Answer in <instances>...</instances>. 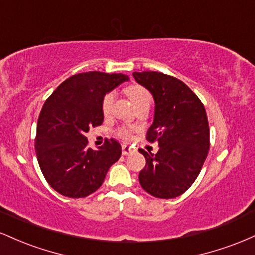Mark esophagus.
<instances>
[{
    "label": "esophagus",
    "instance_id": "1",
    "mask_svg": "<svg viewBox=\"0 0 255 255\" xmlns=\"http://www.w3.org/2000/svg\"><path fill=\"white\" fill-rule=\"evenodd\" d=\"M134 151V148L131 147V146H129V145H122V154H124V156H127V154H129V153H131V152Z\"/></svg>",
    "mask_w": 255,
    "mask_h": 255
}]
</instances>
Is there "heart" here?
Here are the masks:
<instances>
[{
    "instance_id": "1",
    "label": "heart",
    "mask_w": 255,
    "mask_h": 255,
    "mask_svg": "<svg viewBox=\"0 0 255 255\" xmlns=\"http://www.w3.org/2000/svg\"><path fill=\"white\" fill-rule=\"evenodd\" d=\"M126 93H127L128 97L131 99V102L135 104V107L136 105H139L140 103H142V102L151 99V96L150 93H148V91L146 90L145 87L140 86V85H130V86H128L127 89H126ZM114 98H115L114 92H108L104 95L103 99H102V104H101L102 113H103L104 115H109L111 113V109H113V104H114ZM116 133H118V135L121 136L122 139H129L130 137L129 130H128L126 127L118 128Z\"/></svg>"
}]
</instances>
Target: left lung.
Listing matches in <instances>:
<instances>
[{
	"mask_svg": "<svg viewBox=\"0 0 255 255\" xmlns=\"http://www.w3.org/2000/svg\"><path fill=\"white\" fill-rule=\"evenodd\" d=\"M133 77L153 96L154 119L146 140L159 145L156 154L139 150L146 159L139 182L153 197L176 198L197 180L209 153L210 128L204 104L171 75L134 72Z\"/></svg>",
	"mask_w": 255,
	"mask_h": 255,
	"instance_id": "8db88e82",
	"label": "left lung"
}]
</instances>
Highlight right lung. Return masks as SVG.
I'll return each instance as SVG.
<instances>
[{"mask_svg":"<svg viewBox=\"0 0 255 255\" xmlns=\"http://www.w3.org/2000/svg\"><path fill=\"white\" fill-rule=\"evenodd\" d=\"M128 79L122 73H79L64 80L44 103L34 148L46 182L60 194L85 198L95 193L121 157L116 140L105 139L103 146L92 150L86 133L103 124L105 93Z\"/></svg>","mask_w":255,"mask_h":255,"instance_id":"right-lung-1","label":"right lung"}]
</instances>
